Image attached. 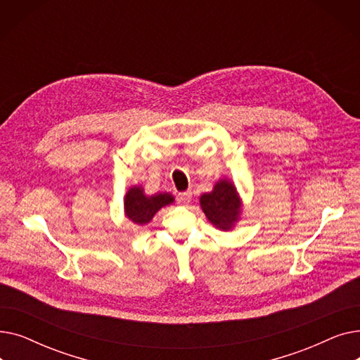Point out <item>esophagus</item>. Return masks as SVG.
Instances as JSON below:
<instances>
[{
  "label": "esophagus",
  "mask_w": 360,
  "mask_h": 360,
  "mask_svg": "<svg viewBox=\"0 0 360 360\" xmlns=\"http://www.w3.org/2000/svg\"><path fill=\"white\" fill-rule=\"evenodd\" d=\"M191 200H193V194H191L190 191L181 193V194H178V197H176V201H178L179 204H188V202H191Z\"/></svg>",
  "instance_id": "esophagus-1"
}]
</instances>
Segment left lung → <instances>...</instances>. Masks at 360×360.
I'll list each match as a JSON object with an SVG mask.
<instances>
[{
	"label": "left lung",
	"mask_w": 360,
	"mask_h": 360,
	"mask_svg": "<svg viewBox=\"0 0 360 360\" xmlns=\"http://www.w3.org/2000/svg\"><path fill=\"white\" fill-rule=\"evenodd\" d=\"M200 204L207 219L223 231L232 228L240 207L235 186L228 181H220L210 194L201 195Z\"/></svg>",
	"instance_id": "left-lung-1"
}]
</instances>
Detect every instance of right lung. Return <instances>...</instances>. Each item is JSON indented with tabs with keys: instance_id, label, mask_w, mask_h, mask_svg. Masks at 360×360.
I'll use <instances>...</instances> for the list:
<instances>
[{
	"instance_id": "obj_1",
	"label": "right lung",
	"mask_w": 360,
	"mask_h": 360,
	"mask_svg": "<svg viewBox=\"0 0 360 360\" xmlns=\"http://www.w3.org/2000/svg\"><path fill=\"white\" fill-rule=\"evenodd\" d=\"M174 201V197L165 193L156 194L153 197H146L143 190L139 186H132L125 195V214L129 220L137 224L148 223L153 216L162 209Z\"/></svg>"
}]
</instances>
